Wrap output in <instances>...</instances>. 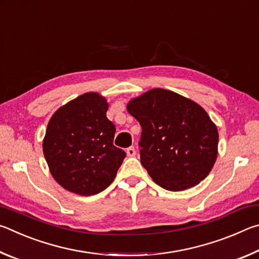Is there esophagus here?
<instances>
[{
	"instance_id": "esophagus-1",
	"label": "esophagus",
	"mask_w": 259,
	"mask_h": 259,
	"mask_svg": "<svg viewBox=\"0 0 259 259\" xmlns=\"http://www.w3.org/2000/svg\"><path fill=\"white\" fill-rule=\"evenodd\" d=\"M126 154H128V156H130V157H133V156H135L136 155V150H135V147H129V148H126Z\"/></svg>"
}]
</instances>
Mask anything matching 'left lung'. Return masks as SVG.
I'll return each instance as SVG.
<instances>
[{"instance_id":"left-lung-1","label":"left lung","mask_w":259,"mask_h":259,"mask_svg":"<svg viewBox=\"0 0 259 259\" xmlns=\"http://www.w3.org/2000/svg\"><path fill=\"white\" fill-rule=\"evenodd\" d=\"M126 111L142 125L140 162L157 185L184 191L211 171L218 130L199 104L156 88L131 99Z\"/></svg>"}]
</instances>
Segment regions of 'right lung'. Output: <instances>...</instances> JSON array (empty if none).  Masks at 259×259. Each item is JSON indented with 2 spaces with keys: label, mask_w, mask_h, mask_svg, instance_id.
<instances>
[{
  "label": "right lung",
  "mask_w": 259,
  "mask_h": 259,
  "mask_svg": "<svg viewBox=\"0 0 259 259\" xmlns=\"http://www.w3.org/2000/svg\"><path fill=\"white\" fill-rule=\"evenodd\" d=\"M108 103L87 93L63 105L48 123L43 154L61 187L78 195L97 194L111 185L125 157L113 145L115 125L107 119Z\"/></svg>",
  "instance_id": "right-lung-1"
}]
</instances>
